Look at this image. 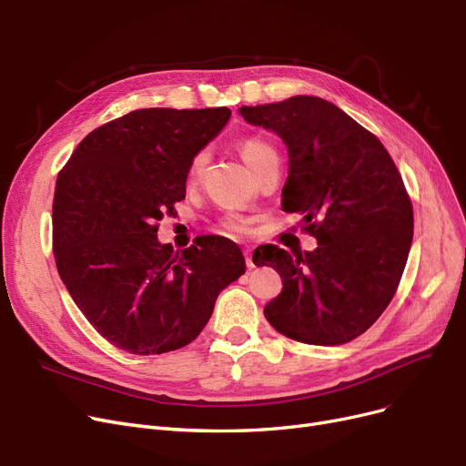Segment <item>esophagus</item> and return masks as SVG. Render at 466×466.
I'll list each match as a JSON object with an SVG mask.
<instances>
[{"label": "esophagus", "mask_w": 466, "mask_h": 466, "mask_svg": "<svg viewBox=\"0 0 466 466\" xmlns=\"http://www.w3.org/2000/svg\"><path fill=\"white\" fill-rule=\"evenodd\" d=\"M243 255H246V264H248V268H249V270H253V268H255V260H253V251H251L249 248H246V249H243Z\"/></svg>", "instance_id": "34e87169"}]
</instances>
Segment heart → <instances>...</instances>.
Returning <instances> with one entry per match:
<instances>
[{
	"label": "heart",
	"instance_id": "heart-1",
	"mask_svg": "<svg viewBox=\"0 0 466 466\" xmlns=\"http://www.w3.org/2000/svg\"><path fill=\"white\" fill-rule=\"evenodd\" d=\"M272 151H274V147L270 143H266L264 139H258V137H248V139H243L239 143V155H241L243 162L249 166V169H253L268 153H272ZM206 160H208V155L204 151L192 158L190 167H188V183L198 181L202 169L206 166ZM228 227L232 230H241L243 228L239 220H236V218L230 220Z\"/></svg>",
	"mask_w": 466,
	"mask_h": 466
}]
</instances>
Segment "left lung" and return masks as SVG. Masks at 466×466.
Here are the masks:
<instances>
[{
  "label": "left lung",
  "instance_id": "1",
  "mask_svg": "<svg viewBox=\"0 0 466 466\" xmlns=\"http://www.w3.org/2000/svg\"><path fill=\"white\" fill-rule=\"evenodd\" d=\"M238 113L285 143L281 209L299 213L317 239L297 255L255 249V264H270L283 279L266 319L304 344H346L376 323L408 260L413 209L399 169L376 136L323 97L292 96Z\"/></svg>",
  "mask_w": 466,
  "mask_h": 466
}]
</instances>
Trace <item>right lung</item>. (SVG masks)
Returning <instances> with one entry per match:
<instances>
[{
  "mask_svg": "<svg viewBox=\"0 0 466 466\" xmlns=\"http://www.w3.org/2000/svg\"><path fill=\"white\" fill-rule=\"evenodd\" d=\"M228 107L137 109L90 132L58 174L53 239L60 279L90 325L134 355L179 350L208 325L218 292L246 274L234 241L174 251L157 220L185 198L192 158Z\"/></svg>",
  "mask_w": 466,
  "mask_h": 466,
  "instance_id": "obj_1",
  "label": "right lung"
}]
</instances>
